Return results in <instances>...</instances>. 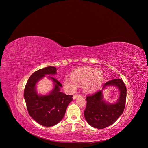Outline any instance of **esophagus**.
I'll list each match as a JSON object with an SVG mask.
<instances>
[{"label": "esophagus", "mask_w": 148, "mask_h": 148, "mask_svg": "<svg viewBox=\"0 0 148 148\" xmlns=\"http://www.w3.org/2000/svg\"><path fill=\"white\" fill-rule=\"evenodd\" d=\"M81 97V95H73V100H75V99H76V98H77V97Z\"/></svg>", "instance_id": "34e87169"}]
</instances>
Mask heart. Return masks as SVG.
Segmentation results:
<instances>
[{"label": "heart", "mask_w": 148, "mask_h": 148, "mask_svg": "<svg viewBox=\"0 0 148 148\" xmlns=\"http://www.w3.org/2000/svg\"><path fill=\"white\" fill-rule=\"evenodd\" d=\"M104 81V74L97 69L85 66L73 70L71 77L64 78L65 88L71 92H75L77 84H82L83 90L86 93H91L97 90Z\"/></svg>", "instance_id": "obj_1"}]
</instances>
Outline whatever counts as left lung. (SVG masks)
I'll return each instance as SVG.
<instances>
[{
	"label": "left lung",
	"instance_id": "left-lung-1",
	"mask_svg": "<svg viewBox=\"0 0 148 148\" xmlns=\"http://www.w3.org/2000/svg\"><path fill=\"white\" fill-rule=\"evenodd\" d=\"M109 86H115L119 89L120 95L114 103L106 102L103 99L102 90L86 97V106L84 117L88 124L97 129H104L112 125L123 114L127 99V88L120 79L107 82L102 89Z\"/></svg>",
	"mask_w": 148,
	"mask_h": 148
}]
</instances>
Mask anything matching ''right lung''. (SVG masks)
<instances>
[{
    "label": "right lung",
    "mask_w": 148,
    "mask_h": 148,
    "mask_svg": "<svg viewBox=\"0 0 148 148\" xmlns=\"http://www.w3.org/2000/svg\"><path fill=\"white\" fill-rule=\"evenodd\" d=\"M56 68L47 66L40 69L29 77L24 89V97L29 116L44 127H52L64 117L68 104L73 100L72 95L60 92L62 84L56 79L48 76L54 84L53 89L48 95L37 93L36 84L45 75H56Z\"/></svg>",
    "instance_id": "obj_1"
}]
</instances>
